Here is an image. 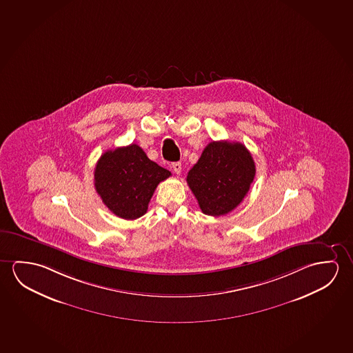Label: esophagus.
Wrapping results in <instances>:
<instances>
[{"label": "esophagus", "mask_w": 353, "mask_h": 353, "mask_svg": "<svg viewBox=\"0 0 353 353\" xmlns=\"http://www.w3.org/2000/svg\"><path fill=\"white\" fill-rule=\"evenodd\" d=\"M170 168L173 169L174 173L180 174L181 173V163H172V164H170Z\"/></svg>", "instance_id": "esophagus-1"}]
</instances>
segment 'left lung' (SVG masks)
<instances>
[{
	"instance_id": "8db88e82",
	"label": "left lung",
	"mask_w": 353,
	"mask_h": 353,
	"mask_svg": "<svg viewBox=\"0 0 353 353\" xmlns=\"http://www.w3.org/2000/svg\"><path fill=\"white\" fill-rule=\"evenodd\" d=\"M255 172V163L245 145L212 141L188 173L186 181L202 212L223 216L243 201Z\"/></svg>"
}]
</instances>
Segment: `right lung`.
I'll return each mask as SVG.
<instances>
[{"instance_id":"right-lung-1","label":"right lung","mask_w":353,"mask_h":353,"mask_svg":"<svg viewBox=\"0 0 353 353\" xmlns=\"http://www.w3.org/2000/svg\"><path fill=\"white\" fill-rule=\"evenodd\" d=\"M172 173L131 143L101 154L94 169V186L104 205L123 219H140L158 184Z\"/></svg>"}]
</instances>
